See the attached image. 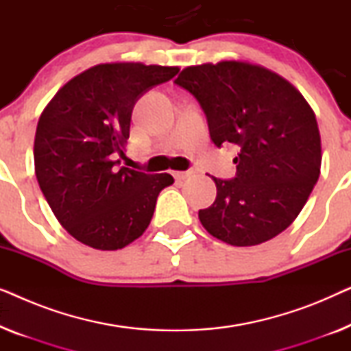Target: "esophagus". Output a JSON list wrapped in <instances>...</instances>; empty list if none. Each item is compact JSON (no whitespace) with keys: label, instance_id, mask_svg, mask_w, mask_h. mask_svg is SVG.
Here are the masks:
<instances>
[{"label":"esophagus","instance_id":"34e87169","mask_svg":"<svg viewBox=\"0 0 351 351\" xmlns=\"http://www.w3.org/2000/svg\"><path fill=\"white\" fill-rule=\"evenodd\" d=\"M191 174H193V171H176L174 177L177 180H185V179H189Z\"/></svg>","mask_w":351,"mask_h":351}]
</instances>
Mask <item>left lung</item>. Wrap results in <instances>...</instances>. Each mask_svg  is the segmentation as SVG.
Segmentation results:
<instances>
[{"label": "left lung", "instance_id": "8db88e82", "mask_svg": "<svg viewBox=\"0 0 351 351\" xmlns=\"http://www.w3.org/2000/svg\"><path fill=\"white\" fill-rule=\"evenodd\" d=\"M176 84L199 102L215 145L241 147L233 160L237 177H213L217 196L199 209L203 227L238 247L285 232L321 171L318 123L300 90L275 71L243 60L186 66Z\"/></svg>", "mask_w": 351, "mask_h": 351}]
</instances>
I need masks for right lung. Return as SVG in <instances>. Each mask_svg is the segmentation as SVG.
<instances>
[{
    "label": "right lung",
    "mask_w": 351,
    "mask_h": 351,
    "mask_svg": "<svg viewBox=\"0 0 351 351\" xmlns=\"http://www.w3.org/2000/svg\"><path fill=\"white\" fill-rule=\"evenodd\" d=\"M179 66L107 62L62 86L36 126L35 174L56 219L75 239L117 251L145 232L171 174L118 167L137 99Z\"/></svg>",
    "instance_id": "right-lung-1"
}]
</instances>
